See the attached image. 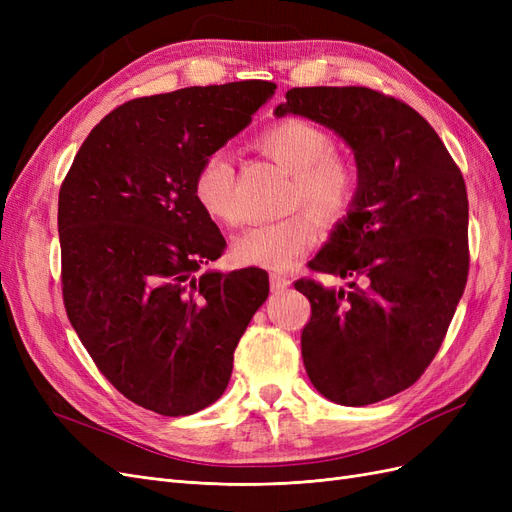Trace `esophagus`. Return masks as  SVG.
I'll use <instances>...</instances> for the list:
<instances>
[{"label":"esophagus","mask_w":512,"mask_h":512,"mask_svg":"<svg viewBox=\"0 0 512 512\" xmlns=\"http://www.w3.org/2000/svg\"><path fill=\"white\" fill-rule=\"evenodd\" d=\"M271 290L273 292H282V290H286L292 282H290V277H286V275H282V273H271Z\"/></svg>","instance_id":"1"}]
</instances>
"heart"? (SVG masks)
<instances>
[{"label": "heart", "instance_id": "b5f03b06", "mask_svg": "<svg viewBox=\"0 0 512 512\" xmlns=\"http://www.w3.org/2000/svg\"><path fill=\"white\" fill-rule=\"evenodd\" d=\"M258 149L292 175L290 209L307 207L324 222H339L350 213L359 177L354 166L335 153L329 132L305 119H284L258 136ZM192 194L211 220L237 226L241 211L235 203V168L224 151H213L200 162ZM320 237L318 220L301 209L280 222L258 224L235 241V256L243 265L284 271Z\"/></svg>", "mask_w": 512, "mask_h": 512}]
</instances>
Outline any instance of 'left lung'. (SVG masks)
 Segmentation results:
<instances>
[{
    "instance_id": "8db88e82",
    "label": "left lung",
    "mask_w": 512,
    "mask_h": 512,
    "mask_svg": "<svg viewBox=\"0 0 512 512\" xmlns=\"http://www.w3.org/2000/svg\"><path fill=\"white\" fill-rule=\"evenodd\" d=\"M288 113L342 136L359 170L350 213L309 262L350 290L294 282L312 303L305 371L335 404H376L423 376L466 288V181L436 130L376 89L294 87L275 108Z\"/></svg>"
}]
</instances>
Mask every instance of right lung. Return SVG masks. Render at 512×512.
Returning <instances> with one entry per match:
<instances>
[{
	"mask_svg": "<svg viewBox=\"0 0 512 512\" xmlns=\"http://www.w3.org/2000/svg\"><path fill=\"white\" fill-rule=\"evenodd\" d=\"M275 83L185 87L117 106L89 132L59 190L61 292L96 367L164 416L211 406L232 354L269 297L262 269L207 271L226 241L192 181Z\"/></svg>",
	"mask_w": 512,
	"mask_h": 512,
	"instance_id": "obj_1",
	"label": "right lung"
}]
</instances>
